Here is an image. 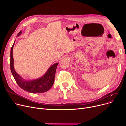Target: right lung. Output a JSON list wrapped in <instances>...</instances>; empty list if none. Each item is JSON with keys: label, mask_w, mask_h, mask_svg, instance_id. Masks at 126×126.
I'll return each instance as SVG.
<instances>
[{"label": "right lung", "mask_w": 126, "mask_h": 126, "mask_svg": "<svg viewBox=\"0 0 126 126\" xmlns=\"http://www.w3.org/2000/svg\"><path fill=\"white\" fill-rule=\"evenodd\" d=\"M22 32L20 31L17 36L21 35ZM15 40L13 44L10 54V68L12 75L14 78L16 83L19 87L25 91L31 93H42L49 90L52 86L55 81V77L57 66L59 63H57L50 66L46 73L41 78L34 80L26 81L19 75L15 71L14 68V59L13 57V49L14 47Z\"/></svg>", "instance_id": "right-lung-1"}]
</instances>
